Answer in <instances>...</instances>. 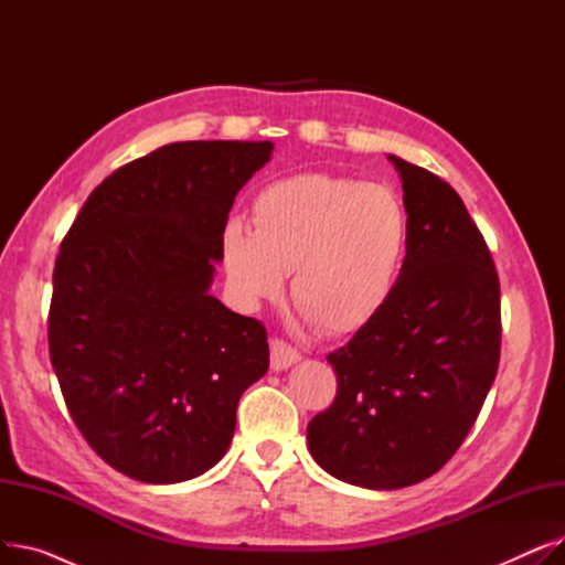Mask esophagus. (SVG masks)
<instances>
[{
    "mask_svg": "<svg viewBox=\"0 0 565 565\" xmlns=\"http://www.w3.org/2000/svg\"><path fill=\"white\" fill-rule=\"evenodd\" d=\"M302 360V354L295 350L292 345H288L286 341H273L270 345V366L275 373L279 371H288L292 364H298Z\"/></svg>",
    "mask_w": 565,
    "mask_h": 565,
    "instance_id": "34e87169",
    "label": "esophagus"
}]
</instances>
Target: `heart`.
Returning a JSON list of instances; mask_svg holds the SVG:
<instances>
[{
    "label": "heart",
    "instance_id": "1",
    "mask_svg": "<svg viewBox=\"0 0 565 565\" xmlns=\"http://www.w3.org/2000/svg\"><path fill=\"white\" fill-rule=\"evenodd\" d=\"M252 226L228 222L222 260L233 295L256 309L277 300L292 270V300L322 332L354 334L390 305L409 249V217L387 185L298 173L265 185Z\"/></svg>",
    "mask_w": 565,
    "mask_h": 565
}]
</instances>
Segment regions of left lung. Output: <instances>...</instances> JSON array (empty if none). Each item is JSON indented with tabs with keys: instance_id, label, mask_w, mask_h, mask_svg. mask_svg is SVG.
<instances>
[{
	"instance_id": "obj_1",
	"label": "left lung",
	"mask_w": 565,
	"mask_h": 565,
	"mask_svg": "<svg viewBox=\"0 0 565 565\" xmlns=\"http://www.w3.org/2000/svg\"><path fill=\"white\" fill-rule=\"evenodd\" d=\"M403 181L409 249L382 313L328 362L337 398L307 428L334 479L398 490L439 471L477 422L499 366V277L458 192L387 156Z\"/></svg>"
}]
</instances>
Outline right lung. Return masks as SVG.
<instances>
[{
  "instance_id": "obj_1",
  "label": "right lung",
  "mask_w": 565,
  "mask_h": 565,
  "mask_svg": "<svg viewBox=\"0 0 565 565\" xmlns=\"http://www.w3.org/2000/svg\"><path fill=\"white\" fill-rule=\"evenodd\" d=\"M270 141H175L92 192L52 277L50 360L66 407L107 465L181 483L217 465L237 401L270 366L265 328L211 286L235 194Z\"/></svg>"
}]
</instances>
